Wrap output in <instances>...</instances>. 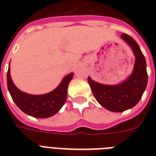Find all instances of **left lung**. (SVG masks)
<instances>
[{
	"label": "left lung",
	"mask_w": 156,
	"mask_h": 156,
	"mask_svg": "<svg viewBox=\"0 0 156 156\" xmlns=\"http://www.w3.org/2000/svg\"><path fill=\"white\" fill-rule=\"evenodd\" d=\"M121 37L127 42L135 55V64L130 77L121 84L103 85L88 77L93 95L99 104L111 112L126 111L139 102L147 85V72L145 57L135 40L123 33Z\"/></svg>",
	"instance_id": "left-lung-1"
}]
</instances>
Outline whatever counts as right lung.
I'll list each match as a JSON object with an SVG mask.
<instances>
[{"label":"right lung","mask_w":156,"mask_h":156,"mask_svg":"<svg viewBox=\"0 0 156 156\" xmlns=\"http://www.w3.org/2000/svg\"><path fill=\"white\" fill-rule=\"evenodd\" d=\"M71 73L63 78L59 87L45 95H29L18 90L11 79L9 68L7 72V86L11 97L19 108L29 116L36 118H48L61 108L67 98V89L73 78Z\"/></svg>","instance_id":"obj_1"}]
</instances>
